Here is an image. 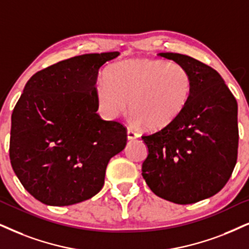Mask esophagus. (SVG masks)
I'll return each instance as SVG.
<instances>
[{
    "instance_id": "esophagus-1",
    "label": "esophagus",
    "mask_w": 249,
    "mask_h": 249,
    "mask_svg": "<svg viewBox=\"0 0 249 249\" xmlns=\"http://www.w3.org/2000/svg\"><path fill=\"white\" fill-rule=\"evenodd\" d=\"M138 137H139V134H138L137 132L132 130V128H127V139H128V140L137 139Z\"/></svg>"
}]
</instances>
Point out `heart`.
I'll return each instance as SVG.
<instances>
[{
	"label": "heart",
	"instance_id": "b5f03b06",
	"mask_svg": "<svg viewBox=\"0 0 249 249\" xmlns=\"http://www.w3.org/2000/svg\"><path fill=\"white\" fill-rule=\"evenodd\" d=\"M193 80L176 62L134 58L116 63L106 81L95 87L99 109L106 117L117 118L127 111L142 126L161 128L172 123L190 102Z\"/></svg>",
	"mask_w": 249,
	"mask_h": 249
}]
</instances>
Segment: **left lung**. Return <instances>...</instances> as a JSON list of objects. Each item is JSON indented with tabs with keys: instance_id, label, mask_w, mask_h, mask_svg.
<instances>
[{
	"instance_id": "8db88e82",
	"label": "left lung",
	"mask_w": 249,
	"mask_h": 249,
	"mask_svg": "<svg viewBox=\"0 0 249 249\" xmlns=\"http://www.w3.org/2000/svg\"><path fill=\"white\" fill-rule=\"evenodd\" d=\"M185 67L193 90L184 111L161 130L143 134L142 176L157 196L191 204L218 193L237 163V100L218 72L177 53H161Z\"/></svg>"
}]
</instances>
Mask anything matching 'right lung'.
<instances>
[{"label":"right lung","instance_id":"1","mask_svg":"<svg viewBox=\"0 0 249 249\" xmlns=\"http://www.w3.org/2000/svg\"><path fill=\"white\" fill-rule=\"evenodd\" d=\"M119 53L74 56L37 71L11 115V166L25 190L48 206L88 200L105 184L126 128L96 114L97 72Z\"/></svg>","mask_w":249,"mask_h":249}]
</instances>
